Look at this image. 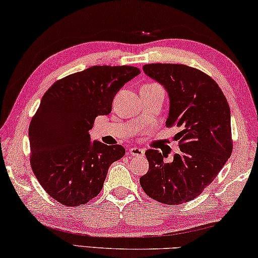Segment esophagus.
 <instances>
[{"instance_id": "34e87169", "label": "esophagus", "mask_w": 258, "mask_h": 258, "mask_svg": "<svg viewBox=\"0 0 258 258\" xmlns=\"http://www.w3.org/2000/svg\"><path fill=\"white\" fill-rule=\"evenodd\" d=\"M129 153L133 155V157H143L145 153V150L144 149H141V147L138 146H134L132 149H129Z\"/></svg>"}]
</instances>
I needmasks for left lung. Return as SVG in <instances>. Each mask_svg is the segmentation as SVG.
I'll return each instance as SVG.
<instances>
[{
  "label": "left lung",
  "instance_id": "left-lung-1",
  "mask_svg": "<svg viewBox=\"0 0 258 258\" xmlns=\"http://www.w3.org/2000/svg\"><path fill=\"white\" fill-rule=\"evenodd\" d=\"M144 73L168 92L167 126L181 129L175 138L180 153L166 163L158 150H147L149 171L139 183L153 200L180 205L202 193L232 153L231 112L224 94L214 80L193 67L149 64Z\"/></svg>",
  "mask_w": 258,
  "mask_h": 258
}]
</instances>
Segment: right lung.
Segmentation results:
<instances>
[{
    "label": "right lung",
    "mask_w": 258,
    "mask_h": 258,
    "mask_svg": "<svg viewBox=\"0 0 258 258\" xmlns=\"http://www.w3.org/2000/svg\"><path fill=\"white\" fill-rule=\"evenodd\" d=\"M139 73L133 66H92L54 82L42 97L28 130L31 166L59 204L75 207L94 199L109 166L124 155L123 146L91 142L89 130Z\"/></svg>",
    "instance_id": "add662e5"
}]
</instances>
